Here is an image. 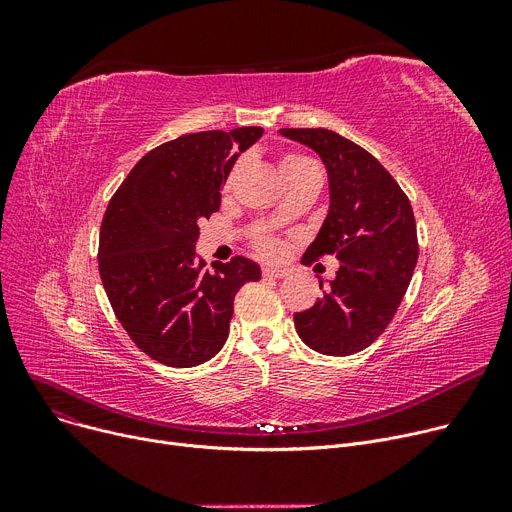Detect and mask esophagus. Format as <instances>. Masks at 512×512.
Listing matches in <instances>:
<instances>
[{
    "mask_svg": "<svg viewBox=\"0 0 512 512\" xmlns=\"http://www.w3.org/2000/svg\"><path fill=\"white\" fill-rule=\"evenodd\" d=\"M286 276H288V272L280 270V267H263V278L280 280V278H286Z\"/></svg>",
    "mask_w": 512,
    "mask_h": 512,
    "instance_id": "esophagus-1",
    "label": "esophagus"
}]
</instances>
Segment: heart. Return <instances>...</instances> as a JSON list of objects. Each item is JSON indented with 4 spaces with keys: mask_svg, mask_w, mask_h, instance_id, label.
Instances as JSON below:
<instances>
[{
    "mask_svg": "<svg viewBox=\"0 0 512 512\" xmlns=\"http://www.w3.org/2000/svg\"><path fill=\"white\" fill-rule=\"evenodd\" d=\"M280 170H282V176L286 180V184L294 178L299 176H305L309 172H317V166L315 161L309 159L307 155H301V153H286L282 159H280ZM232 184V176H228L226 180V188ZM286 209H278L276 211V220H284L286 218ZM253 247L259 255L267 257V259H282L284 253H286V242L272 234L267 230H257L253 234Z\"/></svg>",
    "mask_w": 512,
    "mask_h": 512,
    "instance_id": "obj_1",
    "label": "heart"
}]
</instances>
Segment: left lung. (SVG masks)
I'll list each match as a JSON object with an SVG mask.
<instances>
[{
	"mask_svg": "<svg viewBox=\"0 0 512 512\" xmlns=\"http://www.w3.org/2000/svg\"><path fill=\"white\" fill-rule=\"evenodd\" d=\"M321 157L330 178V211L303 263L334 257L340 267L324 297L294 328L313 351L346 357L388 328L405 297L419 257L409 197L369 151L328 128H282Z\"/></svg>",
	"mask_w": 512,
	"mask_h": 512,
	"instance_id": "1",
	"label": "left lung"
}]
</instances>
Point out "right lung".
Instances as JSON below:
<instances>
[{
  "instance_id": "obj_1",
  "label": "right lung",
  "mask_w": 512,
  "mask_h": 512,
  "mask_svg": "<svg viewBox=\"0 0 512 512\" xmlns=\"http://www.w3.org/2000/svg\"><path fill=\"white\" fill-rule=\"evenodd\" d=\"M263 128L182 134L151 149L107 203L99 274L112 309L141 351L168 367H195L224 346L236 292L261 278L232 257L213 272L197 259L199 222L220 209L222 182L238 151Z\"/></svg>"
}]
</instances>
